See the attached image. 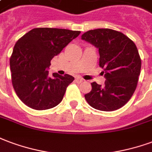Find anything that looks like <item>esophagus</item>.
Masks as SVG:
<instances>
[{
  "label": "esophagus",
  "instance_id": "1",
  "mask_svg": "<svg viewBox=\"0 0 152 152\" xmlns=\"http://www.w3.org/2000/svg\"><path fill=\"white\" fill-rule=\"evenodd\" d=\"M76 81L79 82V83H81V82L85 81V80L83 79V78H81V77H76Z\"/></svg>",
  "mask_w": 152,
  "mask_h": 152
}]
</instances>
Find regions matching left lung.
<instances>
[{
    "label": "left lung",
    "mask_w": 152,
    "mask_h": 152,
    "mask_svg": "<svg viewBox=\"0 0 152 152\" xmlns=\"http://www.w3.org/2000/svg\"><path fill=\"white\" fill-rule=\"evenodd\" d=\"M82 40L98 48L99 65L104 74V85L91 83L92 90L85 94L91 106L102 111H113L126 104L134 93L141 70V59L132 40L111 29L88 30Z\"/></svg>",
    "instance_id": "1"
}]
</instances>
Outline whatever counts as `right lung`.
<instances>
[{"instance_id": "right-lung-1", "label": "right lung", "mask_w": 152, "mask_h": 152, "mask_svg": "<svg viewBox=\"0 0 152 152\" xmlns=\"http://www.w3.org/2000/svg\"><path fill=\"white\" fill-rule=\"evenodd\" d=\"M80 34L65 29L35 28L18 40L10 58V71L13 88L25 104L43 110L61 102L74 77L57 73L50 77L48 70L50 60Z\"/></svg>"}]
</instances>
